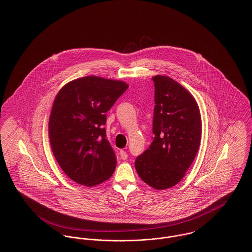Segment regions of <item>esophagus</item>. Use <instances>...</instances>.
Instances as JSON below:
<instances>
[{"instance_id": "esophagus-1", "label": "esophagus", "mask_w": 252, "mask_h": 252, "mask_svg": "<svg viewBox=\"0 0 252 252\" xmlns=\"http://www.w3.org/2000/svg\"><path fill=\"white\" fill-rule=\"evenodd\" d=\"M120 157L122 160H126L127 159V153L125 150H120Z\"/></svg>"}]
</instances>
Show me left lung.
<instances>
[{
    "label": "left lung",
    "instance_id": "obj_1",
    "mask_svg": "<svg viewBox=\"0 0 252 252\" xmlns=\"http://www.w3.org/2000/svg\"><path fill=\"white\" fill-rule=\"evenodd\" d=\"M155 87L153 133L149 148L135 161L140 178L163 190L186 175L200 147L202 120L189 91L168 76L152 78Z\"/></svg>",
    "mask_w": 252,
    "mask_h": 252
}]
</instances>
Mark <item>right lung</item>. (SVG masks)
<instances>
[{"label":"right lung","mask_w":252,"mask_h":252,"mask_svg":"<svg viewBox=\"0 0 252 252\" xmlns=\"http://www.w3.org/2000/svg\"><path fill=\"white\" fill-rule=\"evenodd\" d=\"M127 89L123 81L87 76L67 83L56 95L49 142L61 168L75 183L89 188L112 176L117 160L104 126L107 111Z\"/></svg>","instance_id":"obj_1"}]
</instances>
